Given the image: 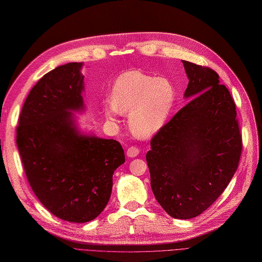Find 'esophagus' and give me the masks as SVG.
<instances>
[{
	"label": "esophagus",
	"instance_id": "esophagus-1",
	"mask_svg": "<svg viewBox=\"0 0 262 262\" xmlns=\"http://www.w3.org/2000/svg\"><path fill=\"white\" fill-rule=\"evenodd\" d=\"M139 153H140V149H139L138 147H136V146H131V147H129L128 149H126V152H125L126 156L130 157V158H133V157L138 156V155H139Z\"/></svg>",
	"mask_w": 262,
	"mask_h": 262
}]
</instances>
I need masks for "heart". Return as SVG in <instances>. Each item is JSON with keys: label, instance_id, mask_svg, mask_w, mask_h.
<instances>
[{"label": "heart", "instance_id": "heart-1", "mask_svg": "<svg viewBox=\"0 0 262 262\" xmlns=\"http://www.w3.org/2000/svg\"><path fill=\"white\" fill-rule=\"evenodd\" d=\"M175 91L164 77H154L142 71H128L116 78L112 89V106H106L108 120L117 115L129 116L133 136L148 139L160 131L171 110Z\"/></svg>", "mask_w": 262, "mask_h": 262}]
</instances>
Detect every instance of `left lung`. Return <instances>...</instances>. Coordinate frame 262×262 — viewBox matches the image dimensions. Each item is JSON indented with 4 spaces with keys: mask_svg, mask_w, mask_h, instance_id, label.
<instances>
[{
    "mask_svg": "<svg viewBox=\"0 0 262 262\" xmlns=\"http://www.w3.org/2000/svg\"><path fill=\"white\" fill-rule=\"evenodd\" d=\"M189 100L150 141V187L173 219L200 215L223 193L238 167L242 137L236 106L219 75L182 60Z\"/></svg>",
    "mask_w": 262,
    "mask_h": 262,
    "instance_id": "left-lung-1",
    "label": "left lung"
}]
</instances>
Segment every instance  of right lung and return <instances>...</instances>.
<instances>
[{
    "label": "right lung",
    "instance_id": "right-lung-1",
    "mask_svg": "<svg viewBox=\"0 0 262 262\" xmlns=\"http://www.w3.org/2000/svg\"><path fill=\"white\" fill-rule=\"evenodd\" d=\"M83 62L43 75L23 106L16 143L28 182L53 215L86 223L104 211L113 175L124 163L121 144L84 132L74 113H84Z\"/></svg>",
    "mask_w": 262,
    "mask_h": 262
}]
</instances>
